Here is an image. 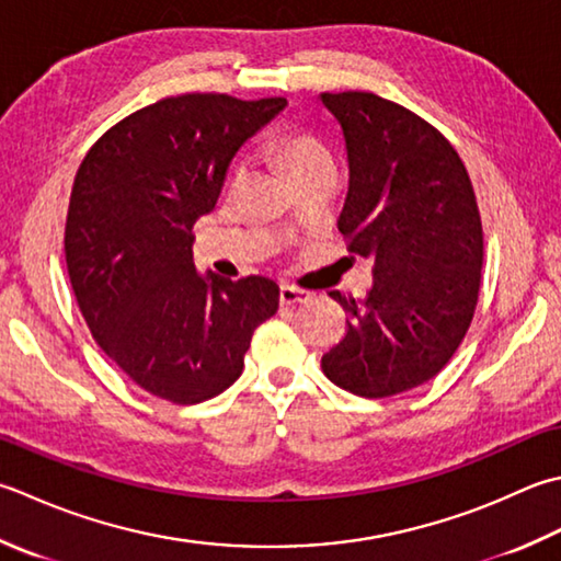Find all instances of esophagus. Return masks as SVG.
<instances>
[{
	"mask_svg": "<svg viewBox=\"0 0 561 561\" xmlns=\"http://www.w3.org/2000/svg\"><path fill=\"white\" fill-rule=\"evenodd\" d=\"M309 299H311V294L306 291V289H301V287H296V284L284 282L282 287H279V301H282V306L304 304V301H309Z\"/></svg>",
	"mask_w": 561,
	"mask_h": 561,
	"instance_id": "obj_1",
	"label": "esophagus"
}]
</instances>
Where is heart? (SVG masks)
<instances>
[{
	"label": "heart",
	"mask_w": 561,
	"mask_h": 561,
	"mask_svg": "<svg viewBox=\"0 0 561 561\" xmlns=\"http://www.w3.org/2000/svg\"><path fill=\"white\" fill-rule=\"evenodd\" d=\"M274 148H277V156L282 158V162L287 164L294 182L301 178H309V174H316V172L335 170L331 150H328L325 142L316 134H311V130H304V128L287 130V134H282L277 142H274ZM243 174H245V162L238 158L233 162V168H230V182L238 184L243 180Z\"/></svg>",
	"instance_id": "heart-1"
}]
</instances>
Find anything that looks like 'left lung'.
Segmentation results:
<instances>
[{
  "label": "left lung",
  "instance_id": "obj_1",
  "mask_svg": "<svg viewBox=\"0 0 561 561\" xmlns=\"http://www.w3.org/2000/svg\"><path fill=\"white\" fill-rule=\"evenodd\" d=\"M343 126L350 190L337 228L353 255L375 257L365 299L331 291L347 331L321 357L355 397L421 387L462 343L477 311L484 230L459 152L425 118L375 92H323Z\"/></svg>",
  "mask_w": 561,
  "mask_h": 561
}]
</instances>
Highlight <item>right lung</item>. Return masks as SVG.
<instances>
[{"label": "right lung", "mask_w": 561, "mask_h": 561, "mask_svg": "<svg viewBox=\"0 0 561 561\" xmlns=\"http://www.w3.org/2000/svg\"><path fill=\"white\" fill-rule=\"evenodd\" d=\"M287 99L164 96L121 118L75 174L65 262L99 347L140 389L178 405L226 391L279 287L194 270L192 228L211 211L238 148Z\"/></svg>", "instance_id": "add662e5"}]
</instances>
